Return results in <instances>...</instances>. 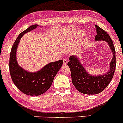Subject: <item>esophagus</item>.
Instances as JSON below:
<instances>
[{"label":"esophagus","mask_w":123,"mask_h":123,"mask_svg":"<svg viewBox=\"0 0 123 123\" xmlns=\"http://www.w3.org/2000/svg\"><path fill=\"white\" fill-rule=\"evenodd\" d=\"M63 63L64 65H67L68 63V60H66V59H65V60H63Z\"/></svg>","instance_id":"34e87169"}]
</instances>
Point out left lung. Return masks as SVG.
I'll list each match as a JSON object with an SVG mask.
<instances>
[{
  "mask_svg": "<svg viewBox=\"0 0 123 123\" xmlns=\"http://www.w3.org/2000/svg\"><path fill=\"white\" fill-rule=\"evenodd\" d=\"M97 34L94 39L104 40L108 43L113 53V58L110 63V70L105 74L100 76H92L86 72L82 65L75 56L70 57L68 65L72 75V81L78 91L86 94H96L104 91L113 78L116 66V51L113 41L110 36L103 29L95 25Z\"/></svg>",
  "mask_w": 123,
  "mask_h": 123,
  "instance_id": "left-lung-1",
  "label": "left lung"
}]
</instances>
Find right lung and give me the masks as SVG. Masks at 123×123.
I'll return each instance as SVG.
<instances>
[{
  "label": "right lung",
  "mask_w": 123,
  "mask_h": 123,
  "mask_svg": "<svg viewBox=\"0 0 123 123\" xmlns=\"http://www.w3.org/2000/svg\"><path fill=\"white\" fill-rule=\"evenodd\" d=\"M38 26L34 25L19 34L10 53L9 70L10 76L16 86L23 93L30 96H39L46 92L51 86L54 77L61 68L63 61L49 63L36 73H29L18 64L16 51L22 37Z\"/></svg>",
  "instance_id": "add662e5"
}]
</instances>
